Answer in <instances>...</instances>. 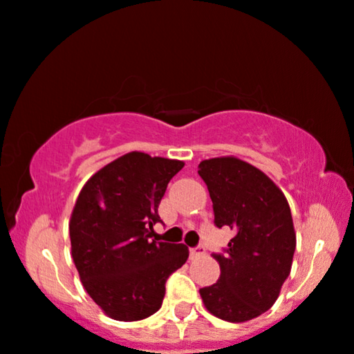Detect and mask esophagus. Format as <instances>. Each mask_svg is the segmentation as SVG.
I'll return each instance as SVG.
<instances>
[{"label":"esophagus","mask_w":354,"mask_h":354,"mask_svg":"<svg viewBox=\"0 0 354 354\" xmlns=\"http://www.w3.org/2000/svg\"><path fill=\"white\" fill-rule=\"evenodd\" d=\"M205 254V248L204 247H196V248H191L189 250V257L191 259H196V258H201Z\"/></svg>","instance_id":"obj_1"}]
</instances>
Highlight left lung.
Returning <instances> with one entry per match:
<instances>
[{
    "mask_svg": "<svg viewBox=\"0 0 354 354\" xmlns=\"http://www.w3.org/2000/svg\"><path fill=\"white\" fill-rule=\"evenodd\" d=\"M198 173L207 185L216 225L234 232L225 253L214 254L221 277L199 294L210 314L241 324L279 297L296 250L292 216L271 178L236 156L203 160Z\"/></svg>",
    "mask_w": 354,
    "mask_h": 354,
    "instance_id": "8db88e82",
    "label": "left lung"
}]
</instances>
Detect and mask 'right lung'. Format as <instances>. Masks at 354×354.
I'll return each mask as SVG.
<instances>
[{
  "mask_svg": "<svg viewBox=\"0 0 354 354\" xmlns=\"http://www.w3.org/2000/svg\"><path fill=\"white\" fill-rule=\"evenodd\" d=\"M180 160L129 151L93 174L70 217L71 258L107 317L136 322L162 307L165 284L189 257L183 243L150 240Z\"/></svg>",
  "mask_w": 354,
  "mask_h": 354,
  "instance_id": "add662e5",
  "label": "right lung"
}]
</instances>
